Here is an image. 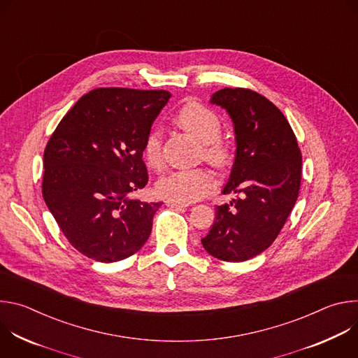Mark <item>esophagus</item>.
Returning <instances> with one entry per match:
<instances>
[{
  "instance_id": "1",
  "label": "esophagus",
  "mask_w": 358,
  "mask_h": 358,
  "mask_svg": "<svg viewBox=\"0 0 358 358\" xmlns=\"http://www.w3.org/2000/svg\"><path fill=\"white\" fill-rule=\"evenodd\" d=\"M166 206L169 208H187L188 203L187 202H178V201H173V199H167Z\"/></svg>"
}]
</instances>
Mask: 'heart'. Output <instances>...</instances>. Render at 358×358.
Wrapping results in <instances>:
<instances>
[{
	"label": "heart",
	"instance_id": "obj_1",
	"mask_svg": "<svg viewBox=\"0 0 358 358\" xmlns=\"http://www.w3.org/2000/svg\"><path fill=\"white\" fill-rule=\"evenodd\" d=\"M178 123L191 131L203 143L206 159L218 167H225L232 159L231 148L220 140L222 123L218 115L199 103L182 106L177 115ZM143 156L152 169L163 166V134L159 127H152L143 143ZM217 185L215 174L203 167L176 170L157 182V191L162 196L178 201L192 202L207 196Z\"/></svg>",
	"mask_w": 358,
	"mask_h": 358
}]
</instances>
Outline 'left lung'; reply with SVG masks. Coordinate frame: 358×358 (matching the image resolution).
I'll return each mask as SVG.
<instances>
[{"label":"left lung","mask_w":358,"mask_h":358,"mask_svg":"<svg viewBox=\"0 0 358 358\" xmlns=\"http://www.w3.org/2000/svg\"><path fill=\"white\" fill-rule=\"evenodd\" d=\"M211 103L232 119L236 152L222 194H239L218 206L202 246L225 262H243L268 249L294 207L301 180V155L283 113L265 96L225 87Z\"/></svg>","instance_id":"obj_1"}]
</instances>
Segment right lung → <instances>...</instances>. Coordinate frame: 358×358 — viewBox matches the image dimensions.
Wrapping results in <instances>:
<instances>
[{
	"instance_id": "right-lung-1",
	"label": "right lung",
	"mask_w": 358,
	"mask_h": 358,
	"mask_svg": "<svg viewBox=\"0 0 358 358\" xmlns=\"http://www.w3.org/2000/svg\"><path fill=\"white\" fill-rule=\"evenodd\" d=\"M167 90L99 87L64 116L43 151L42 195L71 245L97 262H117L148 239L163 202L134 192L148 181L143 143Z\"/></svg>"
}]
</instances>
